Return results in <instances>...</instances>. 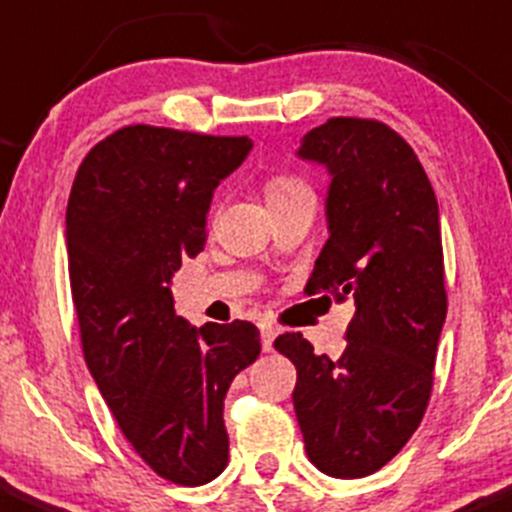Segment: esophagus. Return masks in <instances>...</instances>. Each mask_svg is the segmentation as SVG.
<instances>
[{"mask_svg":"<svg viewBox=\"0 0 512 512\" xmlns=\"http://www.w3.org/2000/svg\"><path fill=\"white\" fill-rule=\"evenodd\" d=\"M273 340H276V328H271V325H261V347H263V352L273 350Z\"/></svg>","mask_w":512,"mask_h":512,"instance_id":"1","label":"esophagus"}]
</instances>
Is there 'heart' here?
<instances>
[{"mask_svg":"<svg viewBox=\"0 0 512 512\" xmlns=\"http://www.w3.org/2000/svg\"><path fill=\"white\" fill-rule=\"evenodd\" d=\"M295 192H308V187H305V184L295 177L281 175V177L268 179V184H266L268 202H273V199H281V197H291V194H295Z\"/></svg>","mask_w":512,"mask_h":512,"instance_id":"1","label":"heart"}]
</instances>
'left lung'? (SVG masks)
<instances>
[{"instance_id": "1", "label": "left lung", "mask_w": 512, "mask_h": 512, "mask_svg": "<svg viewBox=\"0 0 512 512\" xmlns=\"http://www.w3.org/2000/svg\"><path fill=\"white\" fill-rule=\"evenodd\" d=\"M298 157L330 172L328 241L305 293L355 300L340 360L300 333L273 347L295 365L293 407L308 458L362 478L412 439L434 387L446 320L439 204L409 142L370 118H330Z\"/></svg>"}]
</instances>
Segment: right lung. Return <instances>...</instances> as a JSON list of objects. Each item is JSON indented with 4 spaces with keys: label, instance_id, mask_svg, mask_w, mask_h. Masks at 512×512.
Wrapping results in <instances>:
<instances>
[{
    "label": "right lung",
    "instance_id": "obj_1",
    "mask_svg": "<svg viewBox=\"0 0 512 512\" xmlns=\"http://www.w3.org/2000/svg\"><path fill=\"white\" fill-rule=\"evenodd\" d=\"M246 135L128 125L86 155L66 207L68 278L86 365L138 456L177 486L229 461L224 397L261 352L254 323L192 328L170 283L207 244L212 194Z\"/></svg>",
    "mask_w": 512,
    "mask_h": 512
}]
</instances>
